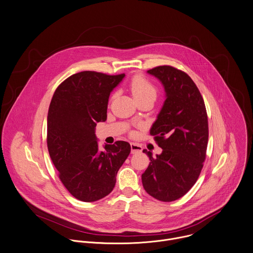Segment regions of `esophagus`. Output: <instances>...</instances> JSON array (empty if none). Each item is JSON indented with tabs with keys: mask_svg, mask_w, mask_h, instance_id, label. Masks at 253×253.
<instances>
[{
	"mask_svg": "<svg viewBox=\"0 0 253 253\" xmlns=\"http://www.w3.org/2000/svg\"><path fill=\"white\" fill-rule=\"evenodd\" d=\"M130 148H131V153L132 154L140 153L142 151V147L138 143H133V142L130 143Z\"/></svg>",
	"mask_w": 253,
	"mask_h": 253,
	"instance_id": "34e87169",
	"label": "esophagus"
}]
</instances>
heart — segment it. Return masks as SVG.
Returning a JSON list of instances; mask_svg holds the SVG:
<instances>
[{
    "instance_id": "heart-1",
    "label": "heart",
    "mask_w": 253,
    "mask_h": 253,
    "mask_svg": "<svg viewBox=\"0 0 253 253\" xmlns=\"http://www.w3.org/2000/svg\"><path fill=\"white\" fill-rule=\"evenodd\" d=\"M129 89L137 102L147 99L155 101L158 95V89L155 84L140 75L132 78L129 83Z\"/></svg>"
}]
</instances>
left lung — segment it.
<instances>
[{"instance_id": "1", "label": "left lung", "mask_w": 253, "mask_h": 253, "mask_svg": "<svg viewBox=\"0 0 253 253\" xmlns=\"http://www.w3.org/2000/svg\"><path fill=\"white\" fill-rule=\"evenodd\" d=\"M163 84L166 100L150 135L162 153L152 156L142 173V184L152 197L170 202L182 197L196 182L206 158L208 117L199 89L184 72L159 66L147 72Z\"/></svg>"}]
</instances>
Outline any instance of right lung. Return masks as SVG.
<instances>
[{"label":"right lung","mask_w":253,"mask_h":253,"mask_svg":"<svg viewBox=\"0 0 253 253\" xmlns=\"http://www.w3.org/2000/svg\"><path fill=\"white\" fill-rule=\"evenodd\" d=\"M125 74L85 71L59 85L47 118V146L59 177L69 192L84 202L97 201L115 187L116 176L130 153L126 141L99 150L95 127L107 119L111 91Z\"/></svg>","instance_id":"1"}]
</instances>
